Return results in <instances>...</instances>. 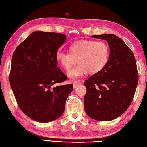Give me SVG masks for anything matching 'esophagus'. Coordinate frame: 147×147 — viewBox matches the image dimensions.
Segmentation results:
<instances>
[{"instance_id": "34e87169", "label": "esophagus", "mask_w": 147, "mask_h": 147, "mask_svg": "<svg viewBox=\"0 0 147 147\" xmlns=\"http://www.w3.org/2000/svg\"><path fill=\"white\" fill-rule=\"evenodd\" d=\"M80 84H81L80 82H78V81L74 82H73V87H74V88H77V87H78Z\"/></svg>"}]
</instances>
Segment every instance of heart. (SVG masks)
I'll list each match as a JSON object with an SVG mask.
<instances>
[{
  "instance_id": "heart-1",
  "label": "heart",
  "mask_w": 147,
  "mask_h": 147,
  "mask_svg": "<svg viewBox=\"0 0 147 147\" xmlns=\"http://www.w3.org/2000/svg\"><path fill=\"white\" fill-rule=\"evenodd\" d=\"M70 53L58 50L56 53L57 61L66 70H69L77 60L78 65L67 72L71 80H76L86 75L100 73L108 64L109 58L108 45L103 41L84 40L76 42L69 47Z\"/></svg>"
}]
</instances>
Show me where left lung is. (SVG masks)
Listing matches in <instances>:
<instances>
[{
	"instance_id": "8db88e82",
	"label": "left lung",
	"mask_w": 147,
	"mask_h": 147,
	"mask_svg": "<svg viewBox=\"0 0 147 147\" xmlns=\"http://www.w3.org/2000/svg\"><path fill=\"white\" fill-rule=\"evenodd\" d=\"M92 38L106 40L110 53L105 68L84 82V108L89 117L109 121L123 114L132 102L138 83L136 59L132 51L115 35Z\"/></svg>"
}]
</instances>
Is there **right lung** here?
<instances>
[{"instance_id": "add662e5", "label": "right lung", "mask_w": 147, "mask_h": 147, "mask_svg": "<svg viewBox=\"0 0 147 147\" xmlns=\"http://www.w3.org/2000/svg\"><path fill=\"white\" fill-rule=\"evenodd\" d=\"M66 35L36 31L15 50L9 82L21 111L39 123H49L63 113L73 84L54 86L67 77L58 68L56 53Z\"/></svg>"}]
</instances>
